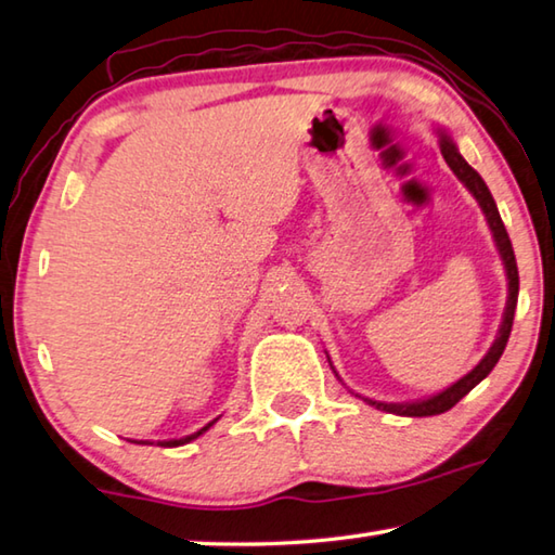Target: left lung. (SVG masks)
I'll return each mask as SVG.
<instances>
[{"mask_svg": "<svg viewBox=\"0 0 555 555\" xmlns=\"http://www.w3.org/2000/svg\"><path fill=\"white\" fill-rule=\"evenodd\" d=\"M438 137H440V154H443L446 164L450 166V171H453L460 181L465 183V188L469 193L475 195V201L480 203V208L487 218V224H490L492 230V237L496 249H500V257L504 261V269H506V281H509V298H506V308H504V318H502V325H500V335H496V340L492 343L490 352H487L480 364H477L475 370H469L463 379H457L455 384H450L448 389H443L440 393H434V397L428 399H418V401H409V403H387V401H374V399H364L370 403V406L379 409V411H387V413H397V416H436V413H446L455 406V403L465 397V393L473 391L477 384H480L487 374L494 370V364L500 362V357L506 347V340H509V333H512V323H514V311H516V298H519V269H516V257H514V249H512V240L509 234H506L504 222L500 218V210H496V203L492 198L490 188L485 185L482 176L475 171L473 166H469L463 156H460L457 146L453 139L446 129H438Z\"/></svg>", "mask_w": 555, "mask_h": 555, "instance_id": "1", "label": "left lung"}]
</instances>
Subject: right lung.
Here are the masks:
<instances>
[{
    "instance_id": "obj_1",
    "label": "right lung",
    "mask_w": 555,
    "mask_h": 555,
    "mask_svg": "<svg viewBox=\"0 0 555 555\" xmlns=\"http://www.w3.org/2000/svg\"><path fill=\"white\" fill-rule=\"evenodd\" d=\"M215 421H218V418H215ZM215 421H210V424L208 426H203L201 430H195V434H191V436H185V438H173V440H162V446H166V448H176V446H185V443H191V440H195V438H198V436H203L205 434V430H208L212 424H215ZM139 443H142L144 446V440H139Z\"/></svg>"
}]
</instances>
